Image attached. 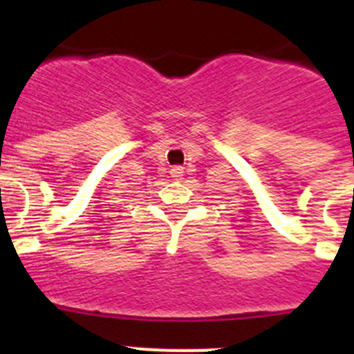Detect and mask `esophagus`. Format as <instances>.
I'll list each match as a JSON object with an SVG mask.
<instances>
[{
    "label": "esophagus",
    "instance_id": "34e87169",
    "mask_svg": "<svg viewBox=\"0 0 354 354\" xmlns=\"http://www.w3.org/2000/svg\"><path fill=\"white\" fill-rule=\"evenodd\" d=\"M183 174H184V168L183 167H174L170 170V175H171V177H174L175 180L183 179Z\"/></svg>",
    "mask_w": 354,
    "mask_h": 354
}]
</instances>
